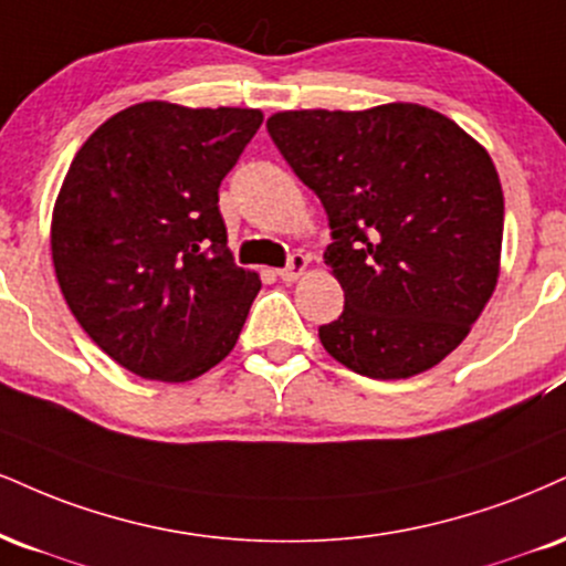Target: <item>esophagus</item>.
<instances>
[{"label": "esophagus", "mask_w": 566, "mask_h": 566, "mask_svg": "<svg viewBox=\"0 0 566 566\" xmlns=\"http://www.w3.org/2000/svg\"><path fill=\"white\" fill-rule=\"evenodd\" d=\"M305 265H308V258H305L303 253H292L287 265H284V269H279V279H282V282H295V279L303 276Z\"/></svg>", "instance_id": "esophagus-1"}]
</instances>
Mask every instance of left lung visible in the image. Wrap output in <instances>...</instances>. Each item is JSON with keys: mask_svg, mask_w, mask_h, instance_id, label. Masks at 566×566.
<instances>
[{"mask_svg": "<svg viewBox=\"0 0 566 566\" xmlns=\"http://www.w3.org/2000/svg\"><path fill=\"white\" fill-rule=\"evenodd\" d=\"M265 128L329 218L324 263L345 308L318 326L326 353L371 379L438 366L499 282L503 192L490 155L411 102L276 113Z\"/></svg>", "mask_w": 566, "mask_h": 566, "instance_id": "1", "label": "left lung"}]
</instances>
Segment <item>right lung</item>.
<instances>
[{
	"label": "right lung",
	"instance_id": "obj_1",
	"mask_svg": "<svg viewBox=\"0 0 566 566\" xmlns=\"http://www.w3.org/2000/svg\"><path fill=\"white\" fill-rule=\"evenodd\" d=\"M261 111L142 102L84 142L52 213L67 308L115 364L187 382L234 348L261 279L234 263L218 187Z\"/></svg>",
	"mask_w": 566,
	"mask_h": 566
}]
</instances>
